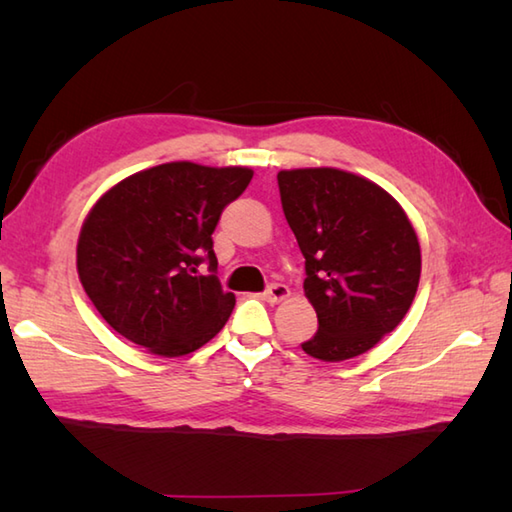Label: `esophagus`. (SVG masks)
I'll list each match as a JSON object with an SVG mask.
<instances>
[{"label":"esophagus","mask_w":512,"mask_h":512,"mask_svg":"<svg viewBox=\"0 0 512 512\" xmlns=\"http://www.w3.org/2000/svg\"><path fill=\"white\" fill-rule=\"evenodd\" d=\"M288 295H290L288 286H284V284H270L266 288V292H264V299L270 301V303H279V301H284Z\"/></svg>","instance_id":"obj_1"}]
</instances>
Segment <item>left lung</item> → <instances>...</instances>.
Returning a JSON list of instances; mask_svg holds the SVG:
<instances>
[{
  "label": "left lung",
  "mask_w": 512,
  "mask_h": 512,
  "mask_svg": "<svg viewBox=\"0 0 512 512\" xmlns=\"http://www.w3.org/2000/svg\"><path fill=\"white\" fill-rule=\"evenodd\" d=\"M277 182L319 319L303 352L336 363L372 350L405 319L418 290L420 244L407 213L350 171L290 169Z\"/></svg>",
  "instance_id": "obj_1"
}]
</instances>
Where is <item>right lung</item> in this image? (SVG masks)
I'll list each match as a JSON object with an SVG mask.
<instances>
[{
  "mask_svg": "<svg viewBox=\"0 0 512 512\" xmlns=\"http://www.w3.org/2000/svg\"><path fill=\"white\" fill-rule=\"evenodd\" d=\"M253 178L248 167L167 162L121 180L92 206L76 270L112 328L158 356L195 352L224 328L233 292L217 279L213 231ZM206 261L211 276H198Z\"/></svg>",
  "mask_w": 512,
  "mask_h": 512,
  "instance_id": "right-lung-1",
  "label": "right lung"
}]
</instances>
